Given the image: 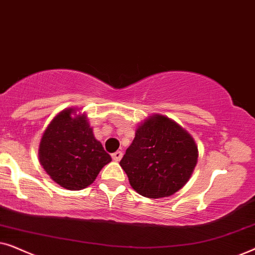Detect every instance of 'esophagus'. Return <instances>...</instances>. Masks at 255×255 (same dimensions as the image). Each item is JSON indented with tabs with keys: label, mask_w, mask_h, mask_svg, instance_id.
Returning a JSON list of instances; mask_svg holds the SVG:
<instances>
[{
	"label": "esophagus",
	"mask_w": 255,
	"mask_h": 255,
	"mask_svg": "<svg viewBox=\"0 0 255 255\" xmlns=\"http://www.w3.org/2000/svg\"><path fill=\"white\" fill-rule=\"evenodd\" d=\"M111 156H113V159L115 160V161H120V160L122 159V156H123V153H122L121 151H117V152L113 153Z\"/></svg>",
	"instance_id": "esophagus-1"
}]
</instances>
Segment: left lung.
Here are the masks:
<instances>
[{"label":"left lung","mask_w":255,"mask_h":255,"mask_svg":"<svg viewBox=\"0 0 255 255\" xmlns=\"http://www.w3.org/2000/svg\"><path fill=\"white\" fill-rule=\"evenodd\" d=\"M197 158V145L189 132L175 121L154 114L135 128L120 165L139 195L161 198L172 196L189 181Z\"/></svg>","instance_id":"1"}]
</instances>
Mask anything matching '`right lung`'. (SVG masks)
Segmentation results:
<instances>
[{"label":"right lung","mask_w":255,"mask_h":255,"mask_svg":"<svg viewBox=\"0 0 255 255\" xmlns=\"http://www.w3.org/2000/svg\"><path fill=\"white\" fill-rule=\"evenodd\" d=\"M66 108L55 115L41 135L38 156L52 180L68 190L90 186L111 156L94 137L87 115Z\"/></svg>","instance_id":"right-lung-1"}]
</instances>
